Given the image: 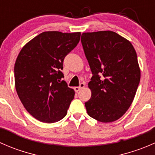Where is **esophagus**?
Instances as JSON below:
<instances>
[{
    "label": "esophagus",
    "instance_id": "1",
    "mask_svg": "<svg viewBox=\"0 0 155 155\" xmlns=\"http://www.w3.org/2000/svg\"><path fill=\"white\" fill-rule=\"evenodd\" d=\"M85 84H84V83H81L80 85H79V87H74L75 91L78 92L79 90H81V89H82V88H83V87H85Z\"/></svg>",
    "mask_w": 155,
    "mask_h": 155
}]
</instances>
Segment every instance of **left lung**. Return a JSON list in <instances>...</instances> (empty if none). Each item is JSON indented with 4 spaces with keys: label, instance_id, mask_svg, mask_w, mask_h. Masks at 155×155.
Wrapping results in <instances>:
<instances>
[{
    "label": "left lung",
    "instance_id": "obj_1",
    "mask_svg": "<svg viewBox=\"0 0 155 155\" xmlns=\"http://www.w3.org/2000/svg\"><path fill=\"white\" fill-rule=\"evenodd\" d=\"M81 41L93 74L87 114L101 122L116 121L132 104L140 83L137 52L129 40L111 31L83 33Z\"/></svg>",
    "mask_w": 155,
    "mask_h": 155
}]
</instances>
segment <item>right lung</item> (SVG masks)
Returning <instances> with one entry per match:
<instances>
[{"label":"right lung","instance_id":"1","mask_svg":"<svg viewBox=\"0 0 155 155\" xmlns=\"http://www.w3.org/2000/svg\"><path fill=\"white\" fill-rule=\"evenodd\" d=\"M80 32L45 31L26 43L14 68L17 94L38 121L53 123L64 118L75 91L61 80L63 61L80 40Z\"/></svg>","mask_w":155,"mask_h":155}]
</instances>
